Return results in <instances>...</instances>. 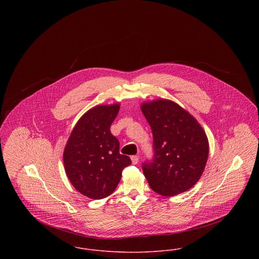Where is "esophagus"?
Returning a JSON list of instances; mask_svg holds the SVG:
<instances>
[{
    "instance_id": "esophagus-1",
    "label": "esophagus",
    "mask_w": 259,
    "mask_h": 259,
    "mask_svg": "<svg viewBox=\"0 0 259 259\" xmlns=\"http://www.w3.org/2000/svg\"><path fill=\"white\" fill-rule=\"evenodd\" d=\"M139 158H140V157H139L138 155H133V156H132V161H133V163H134V164H137V163L139 162Z\"/></svg>"
}]
</instances>
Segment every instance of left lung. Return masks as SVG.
<instances>
[{"instance_id":"obj_1","label":"left lung","mask_w":259,"mask_h":259,"mask_svg":"<svg viewBox=\"0 0 259 259\" xmlns=\"http://www.w3.org/2000/svg\"><path fill=\"white\" fill-rule=\"evenodd\" d=\"M153 137V155L142 167L150 188L172 196L200 179L208 157V141L197 120L178 104L157 100L142 106Z\"/></svg>"}]
</instances>
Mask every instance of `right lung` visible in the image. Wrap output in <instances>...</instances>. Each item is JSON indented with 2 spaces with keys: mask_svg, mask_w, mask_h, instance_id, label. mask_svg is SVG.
Segmentation results:
<instances>
[{
  "mask_svg": "<svg viewBox=\"0 0 259 259\" xmlns=\"http://www.w3.org/2000/svg\"><path fill=\"white\" fill-rule=\"evenodd\" d=\"M119 105L98 106L87 111L76 122L64 151L66 174L81 194L105 198L115 190L121 171L132 163L119 153V142L110 127Z\"/></svg>",
  "mask_w": 259,
  "mask_h": 259,
  "instance_id": "1",
  "label": "right lung"
}]
</instances>
